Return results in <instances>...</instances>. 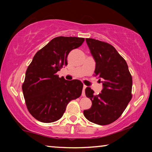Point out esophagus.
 Listing matches in <instances>:
<instances>
[{
	"label": "esophagus",
	"mask_w": 152,
	"mask_h": 152,
	"mask_svg": "<svg viewBox=\"0 0 152 152\" xmlns=\"http://www.w3.org/2000/svg\"><path fill=\"white\" fill-rule=\"evenodd\" d=\"M86 88V85H84L83 86V90H82V96H85L86 94H85V88Z\"/></svg>",
	"instance_id": "obj_1"
}]
</instances>
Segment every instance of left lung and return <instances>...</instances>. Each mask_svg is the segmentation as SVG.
Masks as SVG:
<instances>
[{
    "label": "left lung",
    "mask_w": 152,
    "mask_h": 152,
    "mask_svg": "<svg viewBox=\"0 0 152 152\" xmlns=\"http://www.w3.org/2000/svg\"><path fill=\"white\" fill-rule=\"evenodd\" d=\"M86 43L96 61L94 76L102 79L103 89L98 95L87 87L86 96L92 101L84 115L91 122L109 125L119 119L132 98V76L127 62L109 43L86 38Z\"/></svg>",
    "instance_id": "left-lung-1"
}]
</instances>
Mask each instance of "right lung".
Instances as JSON below:
<instances>
[{"label": "right lung", "mask_w": 152, "mask_h": 152, "mask_svg": "<svg viewBox=\"0 0 152 152\" xmlns=\"http://www.w3.org/2000/svg\"><path fill=\"white\" fill-rule=\"evenodd\" d=\"M84 42L82 37L60 36L35 53L22 85L25 104L35 119L43 123L56 121L63 116L69 102L80 96V81L66 80L56 73L68 64L70 51Z\"/></svg>", "instance_id": "1"}]
</instances>
